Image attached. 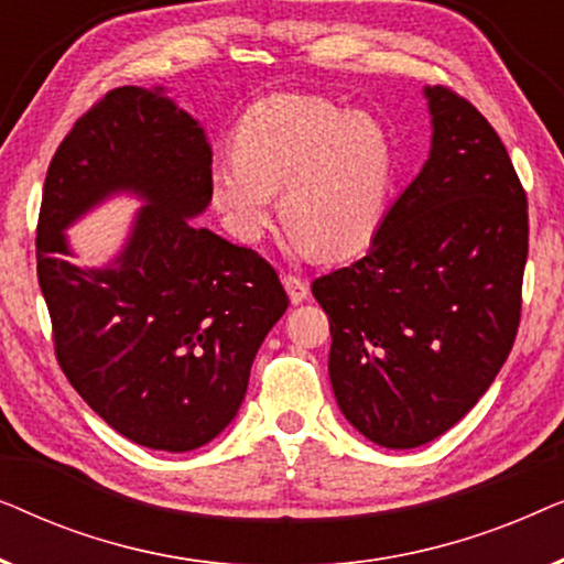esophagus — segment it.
<instances>
[{
  "label": "esophagus",
  "mask_w": 564,
  "mask_h": 564,
  "mask_svg": "<svg viewBox=\"0 0 564 564\" xmlns=\"http://www.w3.org/2000/svg\"><path fill=\"white\" fill-rule=\"evenodd\" d=\"M282 284H284V290H288L292 305H300L303 300H307V295H311V284H307L303 276H297V274H284Z\"/></svg>",
  "instance_id": "esophagus-1"
}]
</instances>
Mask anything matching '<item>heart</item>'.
<instances>
[{
  "mask_svg": "<svg viewBox=\"0 0 564 564\" xmlns=\"http://www.w3.org/2000/svg\"><path fill=\"white\" fill-rule=\"evenodd\" d=\"M395 151L367 112L328 99L272 95L251 105L234 133V156L210 169V203L223 226L257 243L274 223V195L292 238L323 259H349L372 243L388 215Z\"/></svg>",
  "mask_w": 564,
  "mask_h": 564,
  "instance_id": "obj_1",
  "label": "heart"
}]
</instances>
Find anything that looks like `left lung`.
I'll use <instances>...</instances> for the list:
<instances>
[{
	"label": "left lung",
	"instance_id": "left-lung-1",
	"mask_svg": "<svg viewBox=\"0 0 564 564\" xmlns=\"http://www.w3.org/2000/svg\"><path fill=\"white\" fill-rule=\"evenodd\" d=\"M431 151L369 251L313 282L344 419L388 449L449 431L511 354L529 253L527 195L467 99L423 87Z\"/></svg>",
	"mask_w": 564,
	"mask_h": 564
}]
</instances>
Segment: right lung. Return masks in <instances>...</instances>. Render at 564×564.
<instances>
[{
    "label": "right lung",
    "mask_w": 564,
    "mask_h": 564,
    "mask_svg": "<svg viewBox=\"0 0 564 564\" xmlns=\"http://www.w3.org/2000/svg\"><path fill=\"white\" fill-rule=\"evenodd\" d=\"M213 149L164 87H120L58 145L37 220V282L58 365L99 419L130 442L192 452L243 403L253 357L288 311L259 253L197 228ZM141 198L127 241L82 268L65 230L107 198Z\"/></svg>",
    "instance_id": "right-lung-1"
}]
</instances>
